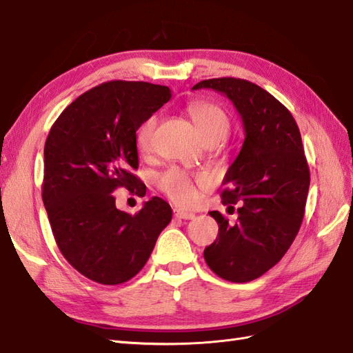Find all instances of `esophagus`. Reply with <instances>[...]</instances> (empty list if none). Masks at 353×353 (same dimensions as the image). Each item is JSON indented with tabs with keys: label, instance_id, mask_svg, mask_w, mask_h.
Returning <instances> with one entry per match:
<instances>
[{
	"label": "esophagus",
	"instance_id": "34e87169",
	"mask_svg": "<svg viewBox=\"0 0 353 353\" xmlns=\"http://www.w3.org/2000/svg\"><path fill=\"white\" fill-rule=\"evenodd\" d=\"M174 216L178 219H194V213L191 212H185V210H181V209H174Z\"/></svg>",
	"mask_w": 353,
	"mask_h": 353
}]
</instances>
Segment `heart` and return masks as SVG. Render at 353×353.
Here are the masks:
<instances>
[{
	"label": "heart",
	"mask_w": 353,
	"mask_h": 353,
	"mask_svg": "<svg viewBox=\"0 0 353 353\" xmlns=\"http://www.w3.org/2000/svg\"><path fill=\"white\" fill-rule=\"evenodd\" d=\"M187 112L197 126L199 132L206 140L222 138L230 128L227 113L218 104L205 100L191 101L187 105ZM157 125V117L150 116L138 128L137 147L140 153H150L153 148V137ZM206 184L205 176H191L179 168H170L159 178V188L181 206L193 205L197 199L196 185Z\"/></svg>",
	"instance_id": "heart-1"
}]
</instances>
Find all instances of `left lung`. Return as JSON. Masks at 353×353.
<instances>
[{
  "mask_svg": "<svg viewBox=\"0 0 353 353\" xmlns=\"http://www.w3.org/2000/svg\"><path fill=\"white\" fill-rule=\"evenodd\" d=\"M200 88L225 94L239 110L245 134L221 193L223 205L240 201L237 222L231 225L221 212H209L219 231L203 254L221 279L248 283L281 261L302 225L311 181L302 137L285 105L259 85L215 78L193 87Z\"/></svg>",
  "mask_w": 353,
  "mask_h": 353,
  "instance_id": "left-lung-1",
  "label": "left lung"
}]
</instances>
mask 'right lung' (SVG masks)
<instances>
[{
    "mask_svg": "<svg viewBox=\"0 0 353 353\" xmlns=\"http://www.w3.org/2000/svg\"><path fill=\"white\" fill-rule=\"evenodd\" d=\"M172 97L163 85L104 82L70 103L52 123L44 147L42 201L61 254L87 279L126 283L143 270L159 234L172 219L153 197L130 215L116 209L113 191L143 197L137 131Z\"/></svg>",
    "mask_w": 353,
    "mask_h": 353,
    "instance_id": "right-lung-1",
    "label": "right lung"
}]
</instances>
